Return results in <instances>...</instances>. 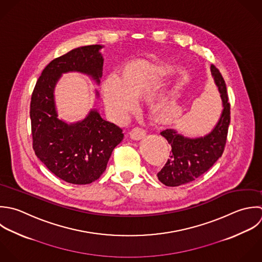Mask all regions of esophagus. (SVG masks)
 Returning a JSON list of instances; mask_svg holds the SVG:
<instances>
[{"label":"esophagus","instance_id":"1","mask_svg":"<svg viewBox=\"0 0 262 262\" xmlns=\"http://www.w3.org/2000/svg\"><path fill=\"white\" fill-rule=\"evenodd\" d=\"M129 135H130V138L133 140H141L146 136V130L141 128V127H134L130 130Z\"/></svg>","mask_w":262,"mask_h":262}]
</instances>
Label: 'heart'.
<instances>
[{
    "label": "heart",
    "instance_id": "b5f03b06",
    "mask_svg": "<svg viewBox=\"0 0 262 262\" xmlns=\"http://www.w3.org/2000/svg\"><path fill=\"white\" fill-rule=\"evenodd\" d=\"M160 63L144 59L123 64L119 74H108L100 83V91L106 108L117 118H124L137 104V98L147 93L151 104H158L166 95L164 85L157 83L168 73Z\"/></svg>",
    "mask_w": 262,
    "mask_h": 262
}]
</instances>
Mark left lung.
Here are the masks:
<instances>
[{
  "mask_svg": "<svg viewBox=\"0 0 262 262\" xmlns=\"http://www.w3.org/2000/svg\"><path fill=\"white\" fill-rule=\"evenodd\" d=\"M210 69L221 93L224 110L215 127L205 137L189 139L179 135L174 129H165L160 133L171 146L170 158L157 173L158 180L167 187H178L195 181L205 173L224 153L231 121V105L222 73L213 64Z\"/></svg>",
  "mask_w": 262,
  "mask_h": 262,
  "instance_id": "left-lung-1",
  "label": "left lung"
}]
</instances>
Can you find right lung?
<instances>
[{
    "label": "right lung",
    "instance_id": "1",
    "mask_svg": "<svg viewBox=\"0 0 262 262\" xmlns=\"http://www.w3.org/2000/svg\"><path fill=\"white\" fill-rule=\"evenodd\" d=\"M100 49V45L79 47L52 60L31 95L29 114L34 153L56 177L74 185L97 181L105 171L113 149L123 139L122 129L104 120L97 110H91L82 121L72 124L57 118L56 82L62 73L78 71L99 83L104 61Z\"/></svg>",
    "mask_w": 262,
    "mask_h": 262
}]
</instances>
